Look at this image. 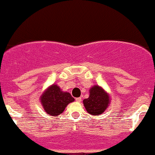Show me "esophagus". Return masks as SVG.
<instances>
[{
  "mask_svg": "<svg viewBox=\"0 0 155 155\" xmlns=\"http://www.w3.org/2000/svg\"><path fill=\"white\" fill-rule=\"evenodd\" d=\"M76 102H81V97H78V98H76Z\"/></svg>",
  "mask_w": 155,
  "mask_h": 155,
  "instance_id": "obj_1",
  "label": "esophagus"
}]
</instances>
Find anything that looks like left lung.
Returning a JSON list of instances; mask_svg holds the SVG:
<instances>
[{"instance_id": "left-lung-1", "label": "left lung", "mask_w": 155, "mask_h": 155, "mask_svg": "<svg viewBox=\"0 0 155 155\" xmlns=\"http://www.w3.org/2000/svg\"><path fill=\"white\" fill-rule=\"evenodd\" d=\"M83 102L87 112L96 116L102 114L108 108L110 96L103 88L99 85H95L90 88L89 97L84 99Z\"/></svg>"}]
</instances>
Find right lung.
Wrapping results in <instances>:
<instances>
[{"instance_id":"obj_1","label":"right lung","mask_w":155,"mask_h":155,"mask_svg":"<svg viewBox=\"0 0 155 155\" xmlns=\"http://www.w3.org/2000/svg\"><path fill=\"white\" fill-rule=\"evenodd\" d=\"M40 100L47 114L55 117L62 114L74 99L69 93L62 91L59 86L53 84L43 93Z\"/></svg>"}]
</instances>
